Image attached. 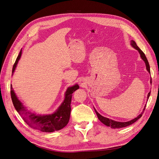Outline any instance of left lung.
Segmentation results:
<instances>
[{"mask_svg": "<svg viewBox=\"0 0 159 159\" xmlns=\"http://www.w3.org/2000/svg\"><path fill=\"white\" fill-rule=\"evenodd\" d=\"M131 46L133 48L136 49V50L139 52V54H140V56H141V59H142L144 61H145L147 70L148 71V72L149 74H151V71H150V66H149L148 61V60H147V57H146L145 54H144L143 52L137 46V44H136V42H134V40H131ZM150 82L152 83V80H151H151H150ZM150 94H151V91H150V92H149V93H148V95H147V101H148V98H149V96H150ZM145 107H146V105H145V107H144V108H143V111L141 113L140 115H139L137 117L134 118L133 119L131 120V121H127V122H119V121H114V120H112V119H109V118H107V117H105L102 116V115H100V114L97 111V110H96L95 108H94V110H95V113H96V115H97V116H98L99 120V121H100L101 122H102L103 124L107 126V127H110L111 128H112V129H119V128H123V127H127V126L130 125H131V124L134 123L135 121H137L139 118L141 117L142 115H143V112H144V111H145Z\"/></svg>", "mask_w": 159, "mask_h": 159, "instance_id": "8db88e82", "label": "left lung"}]
</instances>
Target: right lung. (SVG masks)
Segmentation results:
<instances>
[{"mask_svg": "<svg viewBox=\"0 0 159 159\" xmlns=\"http://www.w3.org/2000/svg\"><path fill=\"white\" fill-rule=\"evenodd\" d=\"M21 56L22 49L20 53H19L15 63L13 66L12 75L14 74V72L16 70L18 61L20 60ZM79 85L75 84V85L67 88L65 92L63 102L57 107L56 111L51 114L46 115L37 114L28 110L17 97V95L12 89V85L11 88V94L14 108L16 109V111L25 120V121L28 125L42 132L52 133L63 129L68 123L71 112L70 105L72 93L79 89Z\"/></svg>", "mask_w": 159, "mask_h": 159, "instance_id": "obj_1", "label": "right lung"}]
</instances>
